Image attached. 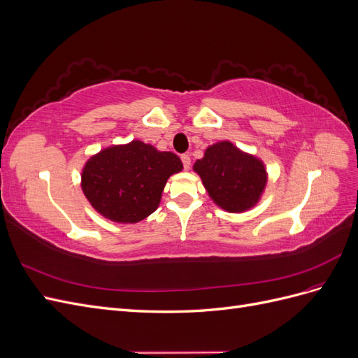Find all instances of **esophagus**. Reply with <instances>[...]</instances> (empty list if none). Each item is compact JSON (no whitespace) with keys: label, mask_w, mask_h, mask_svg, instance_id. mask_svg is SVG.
Listing matches in <instances>:
<instances>
[{"label":"esophagus","mask_w":358,"mask_h":358,"mask_svg":"<svg viewBox=\"0 0 358 358\" xmlns=\"http://www.w3.org/2000/svg\"><path fill=\"white\" fill-rule=\"evenodd\" d=\"M180 159H182L183 169H185V170H189V167H191V158H189V155L183 154V155H180Z\"/></svg>","instance_id":"1"}]
</instances>
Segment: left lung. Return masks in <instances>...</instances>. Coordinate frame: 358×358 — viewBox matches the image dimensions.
Wrapping results in <instances>:
<instances>
[{"label":"left lung","instance_id":"left-lung-1","mask_svg":"<svg viewBox=\"0 0 358 358\" xmlns=\"http://www.w3.org/2000/svg\"><path fill=\"white\" fill-rule=\"evenodd\" d=\"M210 199L227 212H245L254 208L264 191L267 173L263 161L242 152L230 142L206 149L194 164Z\"/></svg>","mask_w":358,"mask_h":358}]
</instances>
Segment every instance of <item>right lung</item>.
I'll return each instance as SVG.
<instances>
[{
    "mask_svg": "<svg viewBox=\"0 0 358 358\" xmlns=\"http://www.w3.org/2000/svg\"><path fill=\"white\" fill-rule=\"evenodd\" d=\"M180 170L178 155L133 140L91 157L82 171V189L104 218L134 224L155 212L167 179Z\"/></svg>",
    "mask_w": 358,
    "mask_h": 358,
    "instance_id": "1",
    "label": "right lung"
}]
</instances>
